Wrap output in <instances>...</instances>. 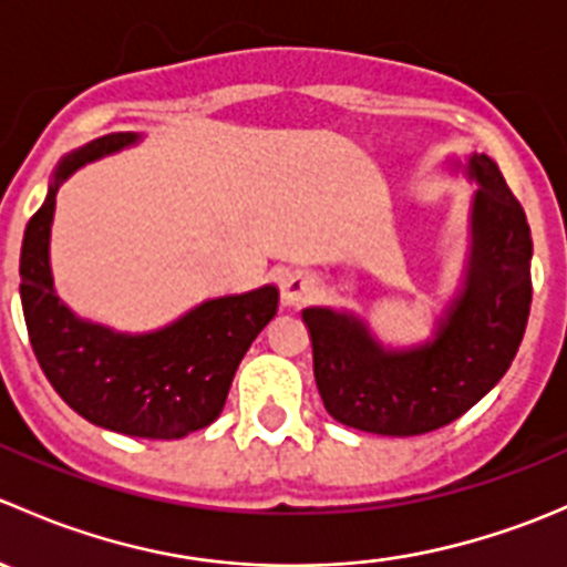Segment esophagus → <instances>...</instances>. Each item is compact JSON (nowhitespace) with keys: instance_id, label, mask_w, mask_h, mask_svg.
<instances>
[{"instance_id":"obj_1","label":"esophagus","mask_w":567,"mask_h":567,"mask_svg":"<svg viewBox=\"0 0 567 567\" xmlns=\"http://www.w3.org/2000/svg\"><path fill=\"white\" fill-rule=\"evenodd\" d=\"M316 293V279L305 271H293L282 279V301L288 307H301Z\"/></svg>"}]
</instances>
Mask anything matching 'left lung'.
Listing matches in <instances>:
<instances>
[{
	"label": "left lung",
	"mask_w": 567,
	"mask_h": 567,
	"mask_svg": "<svg viewBox=\"0 0 567 567\" xmlns=\"http://www.w3.org/2000/svg\"><path fill=\"white\" fill-rule=\"evenodd\" d=\"M474 251L466 293L436 340L381 351L359 320L305 310L312 370L337 422L381 436H420L466 414L511 368L532 305V236L522 203L488 156L472 158Z\"/></svg>",
	"instance_id": "left-lung-1"
}]
</instances>
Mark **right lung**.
I'll return each instance as SVG.
<instances>
[{"label":"right lung","instance_id":"obj_1","mask_svg":"<svg viewBox=\"0 0 567 567\" xmlns=\"http://www.w3.org/2000/svg\"><path fill=\"white\" fill-rule=\"evenodd\" d=\"M134 134H109L62 158L21 244V307L40 370L76 414L136 439H181L210 425L225 409L233 375L262 326L277 316V288L205 301L156 334H114L82 323L54 293L49 230L56 186Z\"/></svg>","mask_w":567,"mask_h":567}]
</instances>
